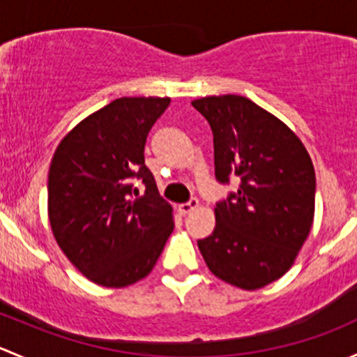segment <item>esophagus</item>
I'll return each mask as SVG.
<instances>
[{
  "instance_id": "esophagus-1",
  "label": "esophagus",
  "mask_w": 357,
  "mask_h": 357,
  "mask_svg": "<svg viewBox=\"0 0 357 357\" xmlns=\"http://www.w3.org/2000/svg\"><path fill=\"white\" fill-rule=\"evenodd\" d=\"M199 200L197 199H192L190 202H186V204H181L179 205V212H181V214H188V212H192V211H195L197 207H199Z\"/></svg>"
}]
</instances>
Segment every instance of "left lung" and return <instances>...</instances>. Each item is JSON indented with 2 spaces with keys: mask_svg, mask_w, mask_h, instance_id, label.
I'll use <instances>...</instances> for the list:
<instances>
[{
  "mask_svg": "<svg viewBox=\"0 0 357 357\" xmlns=\"http://www.w3.org/2000/svg\"><path fill=\"white\" fill-rule=\"evenodd\" d=\"M192 105L214 135L215 179L238 176V192L215 204V228L199 240L212 275L243 290L282 278L314 219L316 176L298 136L238 95L205 96Z\"/></svg>",
  "mask_w": 357,
  "mask_h": 357,
  "instance_id": "obj_1",
  "label": "left lung"
}]
</instances>
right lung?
I'll list each match as a JSON object with an SVG mask.
<instances>
[{"label": "right lung", "instance_id": "add662e5", "mask_svg": "<svg viewBox=\"0 0 357 357\" xmlns=\"http://www.w3.org/2000/svg\"><path fill=\"white\" fill-rule=\"evenodd\" d=\"M171 98H117L82 119L56 146L48 172V218L68 261L102 287L145 278L174 229L172 207L145 165L150 129ZM142 178L138 197L132 179Z\"/></svg>", "mask_w": 357, "mask_h": 357}]
</instances>
